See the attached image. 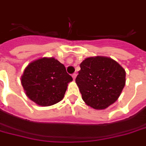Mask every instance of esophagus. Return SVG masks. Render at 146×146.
Wrapping results in <instances>:
<instances>
[{
    "instance_id": "obj_1",
    "label": "esophagus",
    "mask_w": 146,
    "mask_h": 146,
    "mask_svg": "<svg viewBox=\"0 0 146 146\" xmlns=\"http://www.w3.org/2000/svg\"><path fill=\"white\" fill-rule=\"evenodd\" d=\"M76 76H77V74L76 73H74V74H72V78H73V79H75V78H76Z\"/></svg>"
}]
</instances>
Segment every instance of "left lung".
<instances>
[{
  "instance_id": "left-lung-1",
  "label": "left lung",
  "mask_w": 146,
  "mask_h": 146,
  "mask_svg": "<svg viewBox=\"0 0 146 146\" xmlns=\"http://www.w3.org/2000/svg\"><path fill=\"white\" fill-rule=\"evenodd\" d=\"M75 82L82 100L96 110L113 104L125 86L126 72L117 61L107 57H88L81 63Z\"/></svg>"
}]
</instances>
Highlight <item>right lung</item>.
I'll use <instances>...</instances> for the list:
<instances>
[{"label": "right lung", "mask_w": 146, "mask_h": 146, "mask_svg": "<svg viewBox=\"0 0 146 146\" xmlns=\"http://www.w3.org/2000/svg\"><path fill=\"white\" fill-rule=\"evenodd\" d=\"M72 80L64 65L54 57H42L31 62L21 78L26 96L42 107L62 100Z\"/></svg>", "instance_id": "add662e5"}]
</instances>
